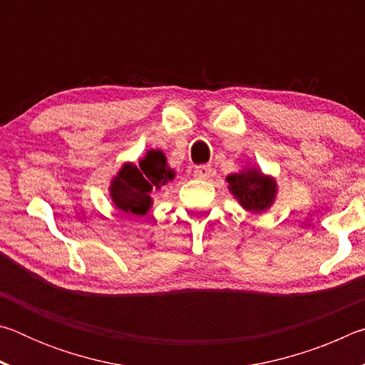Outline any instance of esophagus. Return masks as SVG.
Listing matches in <instances>:
<instances>
[{
	"label": "esophagus",
	"instance_id": "esophagus-1",
	"mask_svg": "<svg viewBox=\"0 0 365 365\" xmlns=\"http://www.w3.org/2000/svg\"><path fill=\"white\" fill-rule=\"evenodd\" d=\"M211 168H209V165H197V168L193 170V174H195V177H197V178H209L211 177Z\"/></svg>",
	"mask_w": 365,
	"mask_h": 365
}]
</instances>
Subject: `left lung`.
<instances>
[{"instance_id":"obj_1","label":"left lung","mask_w":365,"mask_h":365,"mask_svg":"<svg viewBox=\"0 0 365 365\" xmlns=\"http://www.w3.org/2000/svg\"><path fill=\"white\" fill-rule=\"evenodd\" d=\"M228 188L246 211L262 212L270 207L277 195L274 178L265 177L261 170L248 169L227 177Z\"/></svg>"}]
</instances>
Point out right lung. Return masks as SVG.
<instances>
[{"label":"right lung","mask_w":365,"mask_h":365,"mask_svg":"<svg viewBox=\"0 0 365 365\" xmlns=\"http://www.w3.org/2000/svg\"><path fill=\"white\" fill-rule=\"evenodd\" d=\"M175 177L168 168L163 151L151 150L138 165L125 164L110 182V197L120 211L145 215L151 207V191L159 190Z\"/></svg>","instance_id":"right-lung-1"}]
</instances>
